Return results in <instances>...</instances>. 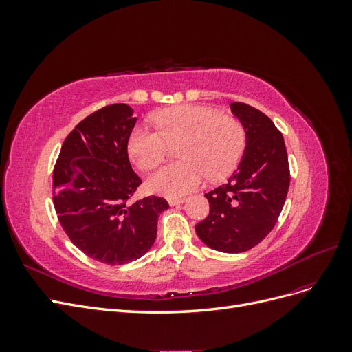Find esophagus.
I'll use <instances>...</instances> for the list:
<instances>
[{"label":"esophagus","mask_w":352,"mask_h":352,"mask_svg":"<svg viewBox=\"0 0 352 352\" xmlns=\"http://www.w3.org/2000/svg\"><path fill=\"white\" fill-rule=\"evenodd\" d=\"M184 202H185V198H170L168 199V204L170 206H180V204H184Z\"/></svg>","instance_id":"obj_1"}]
</instances>
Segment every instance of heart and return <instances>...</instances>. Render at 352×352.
<instances>
[{
	"label": "heart",
	"instance_id": "heart-1",
	"mask_svg": "<svg viewBox=\"0 0 352 352\" xmlns=\"http://www.w3.org/2000/svg\"><path fill=\"white\" fill-rule=\"evenodd\" d=\"M157 131L135 127L127 153L144 172L162 164L170 146H179L182 162L158 170L148 180V189L167 198L182 197L201 185L228 177L236 168L247 146V132L236 117L216 109L185 104L160 110L153 116Z\"/></svg>",
	"mask_w": 352,
	"mask_h": 352
}]
</instances>
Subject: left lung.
Segmentation results:
<instances>
[{
    "instance_id": "left-lung-1",
    "label": "left lung",
    "mask_w": 352,
    "mask_h": 352,
    "mask_svg": "<svg viewBox=\"0 0 352 352\" xmlns=\"http://www.w3.org/2000/svg\"><path fill=\"white\" fill-rule=\"evenodd\" d=\"M232 113L247 132L238 170L225 185L206 194L210 214L195 226L207 247L238 254L258 245L278 221L291 175L282 133L260 110L232 102Z\"/></svg>"
}]
</instances>
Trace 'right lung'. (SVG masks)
Returning <instances> with one entry per match:
<instances>
[{"label": "right lung", "mask_w": 352, "mask_h": 352, "mask_svg": "<svg viewBox=\"0 0 352 352\" xmlns=\"http://www.w3.org/2000/svg\"><path fill=\"white\" fill-rule=\"evenodd\" d=\"M136 117L111 104L78 123L63 142L52 175V201L61 228L88 257L110 265L141 258L157 236L168 202H131L142 184L129 163L127 141Z\"/></svg>", "instance_id": "1"}]
</instances>
